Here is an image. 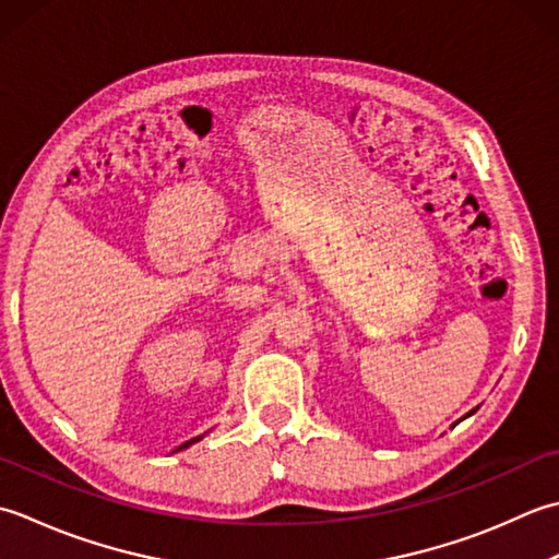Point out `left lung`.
Here are the masks:
<instances>
[{
  "label": "left lung",
  "mask_w": 559,
  "mask_h": 559,
  "mask_svg": "<svg viewBox=\"0 0 559 559\" xmlns=\"http://www.w3.org/2000/svg\"><path fill=\"white\" fill-rule=\"evenodd\" d=\"M473 413H475V409H473ZM473 413H468V415H465V417H471V415H473Z\"/></svg>",
  "instance_id": "obj_1"
}]
</instances>
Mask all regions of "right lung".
<instances>
[{
  "label": "right lung",
  "mask_w": 559,
  "mask_h": 559,
  "mask_svg": "<svg viewBox=\"0 0 559 559\" xmlns=\"http://www.w3.org/2000/svg\"><path fill=\"white\" fill-rule=\"evenodd\" d=\"M200 439H202V437H195V439H190V441H186V443H183V447H178V449H186V447H190V443H195V441H200Z\"/></svg>",
  "instance_id": "1"
}]
</instances>
